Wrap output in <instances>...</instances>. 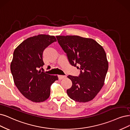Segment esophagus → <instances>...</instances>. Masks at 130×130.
I'll list each match as a JSON object with an SVG mask.
<instances>
[{
    "label": "esophagus",
    "instance_id": "1",
    "mask_svg": "<svg viewBox=\"0 0 130 130\" xmlns=\"http://www.w3.org/2000/svg\"><path fill=\"white\" fill-rule=\"evenodd\" d=\"M66 75H58V78H59V80H61L62 79L66 78Z\"/></svg>",
    "mask_w": 130,
    "mask_h": 130
}]
</instances>
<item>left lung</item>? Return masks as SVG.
Listing matches in <instances>:
<instances>
[{"label":"left lung","instance_id":"8db88e82","mask_svg":"<svg viewBox=\"0 0 130 130\" xmlns=\"http://www.w3.org/2000/svg\"><path fill=\"white\" fill-rule=\"evenodd\" d=\"M56 38L70 64L80 70L78 76H68L72 85L67 90V94L76 102L90 101L102 88L108 70L104 50L92 38L75 35L57 36Z\"/></svg>","mask_w":130,"mask_h":130}]
</instances>
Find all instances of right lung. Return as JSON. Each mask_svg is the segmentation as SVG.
Instances as JSON below:
<instances>
[{
  "mask_svg": "<svg viewBox=\"0 0 130 130\" xmlns=\"http://www.w3.org/2000/svg\"><path fill=\"white\" fill-rule=\"evenodd\" d=\"M56 41L54 36L38 35L28 38L14 51L11 71L14 84L24 96L34 102L49 98L51 85L58 79L57 75L38 71L44 65L43 52Z\"/></svg>",
  "mask_w": 130,
  "mask_h": 130,
  "instance_id": "1",
  "label": "right lung"
}]
</instances>
